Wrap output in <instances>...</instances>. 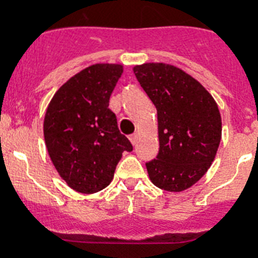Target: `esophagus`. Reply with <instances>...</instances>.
<instances>
[{
	"label": "esophagus",
	"mask_w": 258,
	"mask_h": 258,
	"mask_svg": "<svg viewBox=\"0 0 258 258\" xmlns=\"http://www.w3.org/2000/svg\"><path fill=\"white\" fill-rule=\"evenodd\" d=\"M130 142L133 143V146L137 145V142H138V135H137V134H134V135H131V137H130Z\"/></svg>",
	"instance_id": "1"
}]
</instances>
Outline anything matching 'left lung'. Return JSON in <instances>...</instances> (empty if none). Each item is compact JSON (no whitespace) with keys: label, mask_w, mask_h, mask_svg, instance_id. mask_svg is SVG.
<instances>
[{"label":"left lung","mask_w":258,"mask_h":258,"mask_svg":"<svg viewBox=\"0 0 258 258\" xmlns=\"http://www.w3.org/2000/svg\"><path fill=\"white\" fill-rule=\"evenodd\" d=\"M133 71L157 108L159 153L146 163L150 180L166 191H183L216 158L222 135L218 105L198 80L171 64L145 62Z\"/></svg>","instance_id":"left-lung-1"}]
</instances>
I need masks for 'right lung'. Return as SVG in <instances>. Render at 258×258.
Returning a JSON list of instances; mask_svg holds the SVG:
<instances>
[{"instance_id":"add662e5","label":"right lung","mask_w":258,"mask_h":258,"mask_svg":"<svg viewBox=\"0 0 258 258\" xmlns=\"http://www.w3.org/2000/svg\"><path fill=\"white\" fill-rule=\"evenodd\" d=\"M121 74V64H92L64 83L48 104L46 150L58 175L75 191L93 194L107 187L123 151H133L108 108Z\"/></svg>"}]
</instances>
